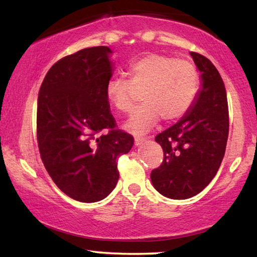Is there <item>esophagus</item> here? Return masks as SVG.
Returning <instances> with one entry per match:
<instances>
[{
  "mask_svg": "<svg viewBox=\"0 0 257 257\" xmlns=\"http://www.w3.org/2000/svg\"><path fill=\"white\" fill-rule=\"evenodd\" d=\"M146 138H140V137H137V138L135 139V144L137 146H139V145H142V144H144L146 142Z\"/></svg>",
  "mask_w": 257,
  "mask_h": 257,
  "instance_id": "1",
  "label": "esophagus"
}]
</instances>
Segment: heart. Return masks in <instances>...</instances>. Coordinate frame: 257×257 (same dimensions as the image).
Returning <instances> with one entry per match:
<instances>
[{"instance_id": "b5f03b06", "label": "heart", "mask_w": 257, "mask_h": 257, "mask_svg": "<svg viewBox=\"0 0 257 257\" xmlns=\"http://www.w3.org/2000/svg\"><path fill=\"white\" fill-rule=\"evenodd\" d=\"M131 82L112 78L106 84V97L120 112L132 107L135 87L143 90L144 104L137 107L125 122L126 131L144 135L161 118L174 121L187 113L200 89L199 72L194 64L177 57L151 54L128 66Z\"/></svg>"}]
</instances>
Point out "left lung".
I'll return each instance as SVG.
<instances>
[{"label": "left lung", "instance_id": "left-lung-1", "mask_svg": "<svg viewBox=\"0 0 257 257\" xmlns=\"http://www.w3.org/2000/svg\"><path fill=\"white\" fill-rule=\"evenodd\" d=\"M189 54L200 72L201 86L187 113L156 137L164 160L151 173L153 187L174 200L199 194L213 180L229 131L227 93L219 71L205 56Z\"/></svg>", "mask_w": 257, "mask_h": 257}]
</instances>
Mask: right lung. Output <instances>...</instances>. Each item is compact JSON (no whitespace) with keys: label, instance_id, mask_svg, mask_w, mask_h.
<instances>
[{"label":"right lung","instance_id":"add662e5","mask_svg":"<svg viewBox=\"0 0 257 257\" xmlns=\"http://www.w3.org/2000/svg\"><path fill=\"white\" fill-rule=\"evenodd\" d=\"M108 47L85 48L59 59L44 77L37 100V142L56 186L80 202H97L113 191L117 160L133 137L115 130L106 84L113 75ZM107 128V135L98 136Z\"/></svg>","mask_w":257,"mask_h":257}]
</instances>
